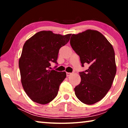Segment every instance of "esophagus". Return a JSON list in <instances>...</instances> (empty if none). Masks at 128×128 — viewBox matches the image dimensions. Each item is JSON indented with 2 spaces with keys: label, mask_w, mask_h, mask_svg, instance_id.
Masks as SVG:
<instances>
[{
  "label": "esophagus",
  "mask_w": 128,
  "mask_h": 128,
  "mask_svg": "<svg viewBox=\"0 0 128 128\" xmlns=\"http://www.w3.org/2000/svg\"><path fill=\"white\" fill-rule=\"evenodd\" d=\"M66 76L67 77H69V76H70L71 74H72V73H70V72H66Z\"/></svg>",
  "instance_id": "1"
}]
</instances>
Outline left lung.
I'll use <instances>...</instances> for the list:
<instances>
[{
    "label": "left lung",
    "mask_w": 128,
    "mask_h": 128,
    "mask_svg": "<svg viewBox=\"0 0 128 128\" xmlns=\"http://www.w3.org/2000/svg\"><path fill=\"white\" fill-rule=\"evenodd\" d=\"M70 44L82 66L88 65L87 70L79 72L81 81L74 88L75 94L82 103L93 104L107 94L115 77L114 48L102 34L92 30L72 34Z\"/></svg>",
    "instance_id": "8db88e82"
}]
</instances>
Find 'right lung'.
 Listing matches in <instances>:
<instances>
[{
	"instance_id": "right-lung-1",
	"label": "right lung",
	"mask_w": 128,
	"mask_h": 128,
	"mask_svg": "<svg viewBox=\"0 0 128 128\" xmlns=\"http://www.w3.org/2000/svg\"><path fill=\"white\" fill-rule=\"evenodd\" d=\"M70 36L41 31L24 45L18 62L21 83L28 96L34 102L45 104L58 95L66 73L51 70L50 66L52 62L58 64L59 50L69 42Z\"/></svg>"
}]
</instances>
